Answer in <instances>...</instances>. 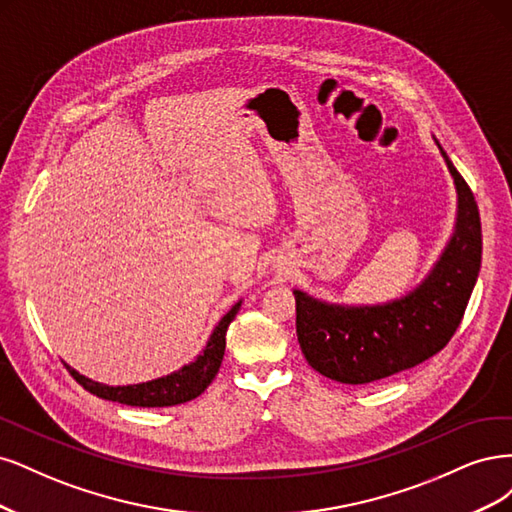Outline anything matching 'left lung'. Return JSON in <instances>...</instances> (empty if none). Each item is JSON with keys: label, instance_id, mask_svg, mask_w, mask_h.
<instances>
[{"label": "left lung", "instance_id": "8db88e82", "mask_svg": "<svg viewBox=\"0 0 512 512\" xmlns=\"http://www.w3.org/2000/svg\"><path fill=\"white\" fill-rule=\"evenodd\" d=\"M453 176V234L434 268L402 298L383 304H332L302 289L295 295V329L308 364L344 385H368L442 351L464 317L481 270V217L466 180L434 138Z\"/></svg>", "mask_w": 512, "mask_h": 512}]
</instances>
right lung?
I'll list each match as a JSON object with an SVG mask.
<instances>
[{"instance_id":"obj_1","label":"right lung","mask_w":512,"mask_h":512,"mask_svg":"<svg viewBox=\"0 0 512 512\" xmlns=\"http://www.w3.org/2000/svg\"><path fill=\"white\" fill-rule=\"evenodd\" d=\"M240 306H242V300H238L232 308H229L223 315V319L214 325L202 353L193 361H189L187 366H183L172 374L159 376V378H153V381L138 383V385L112 387V385L91 381V378L82 376L70 366L68 370L82 387L102 400L119 402L127 406H140V408H163V406L185 404L189 400H195L197 395H202L206 387L214 381V376H217L225 355L227 327L236 319Z\"/></svg>"}]
</instances>
